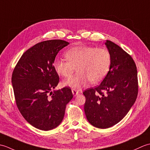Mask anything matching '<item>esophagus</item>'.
I'll return each mask as SVG.
<instances>
[{
  "instance_id": "34e87169",
  "label": "esophagus",
  "mask_w": 150,
  "mask_h": 150,
  "mask_svg": "<svg viewBox=\"0 0 150 150\" xmlns=\"http://www.w3.org/2000/svg\"><path fill=\"white\" fill-rule=\"evenodd\" d=\"M72 91V93L73 94V95H77L79 93V91L77 90H75V89H73V90H71Z\"/></svg>"
}]
</instances>
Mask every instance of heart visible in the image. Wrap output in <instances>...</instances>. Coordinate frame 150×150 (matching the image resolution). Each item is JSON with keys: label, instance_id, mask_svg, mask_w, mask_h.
Here are the masks:
<instances>
[{"label": "heart", "instance_id": "b5f03b06", "mask_svg": "<svg viewBox=\"0 0 150 150\" xmlns=\"http://www.w3.org/2000/svg\"><path fill=\"white\" fill-rule=\"evenodd\" d=\"M67 60L56 59L53 67L62 77H71L75 67L79 71L65 82V85L72 88H80L90 81L98 83L103 80L109 71L111 55L104 47L81 46L71 47L65 53Z\"/></svg>", "mask_w": 150, "mask_h": 150}]
</instances>
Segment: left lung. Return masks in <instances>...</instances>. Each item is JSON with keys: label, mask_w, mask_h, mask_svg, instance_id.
<instances>
[{"label": "left lung", "mask_w": 150, "mask_h": 150, "mask_svg": "<svg viewBox=\"0 0 150 150\" xmlns=\"http://www.w3.org/2000/svg\"><path fill=\"white\" fill-rule=\"evenodd\" d=\"M105 44L111 55L109 71L99 85L83 92L87 120L101 129L110 128L126 115L139 88L137 70L131 55L110 40Z\"/></svg>", "instance_id": "obj_1"}]
</instances>
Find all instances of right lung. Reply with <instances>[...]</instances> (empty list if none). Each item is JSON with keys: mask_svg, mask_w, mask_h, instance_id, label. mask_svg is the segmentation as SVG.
Instances as JSON below:
<instances>
[{"mask_svg": "<svg viewBox=\"0 0 150 150\" xmlns=\"http://www.w3.org/2000/svg\"><path fill=\"white\" fill-rule=\"evenodd\" d=\"M68 44L60 39L37 43L23 53L13 71L16 104L27 122L37 129L48 131L58 126L73 98L69 87L52 91L59 82L53 62Z\"/></svg>", "mask_w": 150, "mask_h": 150, "instance_id": "right-lung-1", "label": "right lung"}]
</instances>
